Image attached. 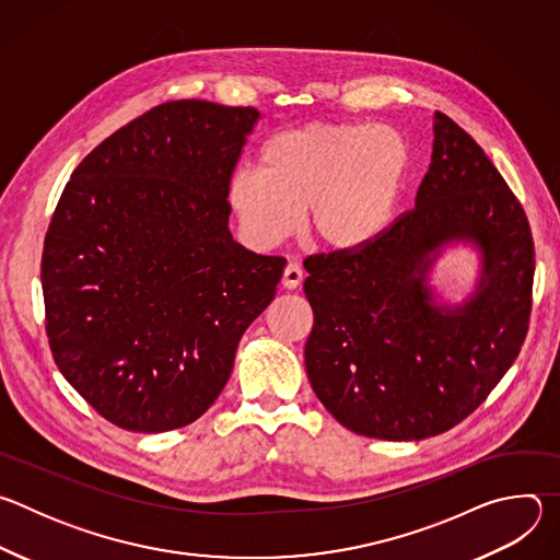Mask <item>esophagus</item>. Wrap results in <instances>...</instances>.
Here are the masks:
<instances>
[{
	"label": "esophagus",
	"instance_id": "obj_1",
	"mask_svg": "<svg viewBox=\"0 0 560 560\" xmlns=\"http://www.w3.org/2000/svg\"><path fill=\"white\" fill-rule=\"evenodd\" d=\"M303 281V270L296 266V264H288L285 270H283V277H281V285L285 290H296Z\"/></svg>",
	"mask_w": 560,
	"mask_h": 560
}]
</instances>
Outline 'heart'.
Masks as SVG:
<instances>
[{"mask_svg":"<svg viewBox=\"0 0 560 560\" xmlns=\"http://www.w3.org/2000/svg\"><path fill=\"white\" fill-rule=\"evenodd\" d=\"M408 168V141L389 126L307 124L268 139L261 171L230 177L228 203L255 248L279 246L303 210L314 246L352 253L389 225Z\"/></svg>","mask_w":560,"mask_h":560,"instance_id":"1","label":"heart"}]
</instances>
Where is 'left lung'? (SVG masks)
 Instances as JSON below:
<instances>
[{
	"instance_id": "8db88e82",
	"label": "left lung",
	"mask_w": 560,
	"mask_h": 560,
	"mask_svg": "<svg viewBox=\"0 0 560 560\" xmlns=\"http://www.w3.org/2000/svg\"><path fill=\"white\" fill-rule=\"evenodd\" d=\"M456 241L482 253V279L460 306L436 304L427 275ZM303 266L314 312L310 385L361 436L423 441L458 425L527 335L534 242L525 210L483 148L443 113H434L432 162L415 208L372 244Z\"/></svg>"
}]
</instances>
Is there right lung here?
I'll return each mask as SVG.
<instances>
[{
    "label": "right lung",
    "instance_id": "add662e5",
    "mask_svg": "<svg viewBox=\"0 0 560 560\" xmlns=\"http://www.w3.org/2000/svg\"><path fill=\"white\" fill-rule=\"evenodd\" d=\"M259 117L166 102L104 139L61 192L42 255L46 335L66 381L117 428L197 421L275 299L285 259L228 230V184Z\"/></svg>",
    "mask_w": 560,
    "mask_h": 560
}]
</instances>
